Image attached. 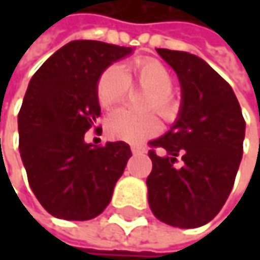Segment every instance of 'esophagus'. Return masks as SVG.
I'll use <instances>...</instances> for the list:
<instances>
[{
  "mask_svg": "<svg viewBox=\"0 0 260 260\" xmlns=\"http://www.w3.org/2000/svg\"><path fill=\"white\" fill-rule=\"evenodd\" d=\"M131 150H132L134 155H138V153H144L146 152V149L144 147H140V146H132Z\"/></svg>",
  "mask_w": 260,
  "mask_h": 260,
  "instance_id": "esophagus-1",
  "label": "esophagus"
}]
</instances>
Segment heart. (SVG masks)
I'll use <instances>...</instances> for the list:
<instances>
[{
	"label": "heart",
	"instance_id": "obj_1",
	"mask_svg": "<svg viewBox=\"0 0 260 260\" xmlns=\"http://www.w3.org/2000/svg\"><path fill=\"white\" fill-rule=\"evenodd\" d=\"M131 84L149 90L144 102L146 110H156L166 119L175 116L176 102L170 91L173 77L162 63L152 58L135 60L129 64L128 74L116 64L107 68L96 85L101 107L108 110L122 104L129 91ZM107 131L114 140L140 143L156 135L161 131V122L153 113L134 114L126 110H117L108 117Z\"/></svg>",
	"mask_w": 260,
	"mask_h": 260
}]
</instances>
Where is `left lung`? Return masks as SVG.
Segmentation results:
<instances>
[{"instance_id": "obj_1", "label": "left lung", "mask_w": 260, "mask_h": 260, "mask_svg": "<svg viewBox=\"0 0 260 260\" xmlns=\"http://www.w3.org/2000/svg\"><path fill=\"white\" fill-rule=\"evenodd\" d=\"M156 51L178 74L182 104L170 131L149 141V206L159 221L194 229L209 223L232 191L245 120L232 87L206 61L182 51ZM178 157L181 168L174 166Z\"/></svg>"}]
</instances>
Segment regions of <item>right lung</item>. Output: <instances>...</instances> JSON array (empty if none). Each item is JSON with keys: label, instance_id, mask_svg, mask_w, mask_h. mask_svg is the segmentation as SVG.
<instances>
[{"label": "right lung", "instance_id": "obj_1", "mask_svg": "<svg viewBox=\"0 0 260 260\" xmlns=\"http://www.w3.org/2000/svg\"><path fill=\"white\" fill-rule=\"evenodd\" d=\"M131 52L132 48L74 40L54 52L28 84L18 114L19 153L34 196L57 218L98 217L123 175L129 144H87L84 134L101 116V74Z\"/></svg>", "mask_w": 260, "mask_h": 260}]
</instances>
